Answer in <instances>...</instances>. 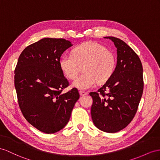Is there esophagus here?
Instances as JSON below:
<instances>
[{"instance_id": "34e87169", "label": "esophagus", "mask_w": 160, "mask_h": 160, "mask_svg": "<svg viewBox=\"0 0 160 160\" xmlns=\"http://www.w3.org/2000/svg\"><path fill=\"white\" fill-rule=\"evenodd\" d=\"M79 93H80V96H84V95H87V92L82 91H79Z\"/></svg>"}]
</instances>
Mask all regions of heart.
Returning a JSON list of instances; mask_svg holds the SVG:
<instances>
[{
  "label": "heart",
  "mask_w": 160,
  "mask_h": 160,
  "mask_svg": "<svg viewBox=\"0 0 160 160\" xmlns=\"http://www.w3.org/2000/svg\"><path fill=\"white\" fill-rule=\"evenodd\" d=\"M60 68L68 78L75 79L82 70L83 73L73 82L80 90H88L98 82L109 80L115 71L116 61L112 52L96 42H86L78 45L72 54L64 55L60 60Z\"/></svg>",
  "instance_id": "obj_1"
}]
</instances>
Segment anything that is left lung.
<instances>
[{
	"label": "left lung",
	"mask_w": 160,
	"mask_h": 160,
	"mask_svg": "<svg viewBox=\"0 0 160 160\" xmlns=\"http://www.w3.org/2000/svg\"><path fill=\"white\" fill-rule=\"evenodd\" d=\"M109 38L117 48V65L112 76L97 92H90L92 120L97 128L117 132L128 126L137 113L143 91L142 66L138 56L124 41Z\"/></svg>",
	"instance_id": "obj_1"
}]
</instances>
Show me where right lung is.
<instances>
[{"mask_svg":"<svg viewBox=\"0 0 160 160\" xmlns=\"http://www.w3.org/2000/svg\"><path fill=\"white\" fill-rule=\"evenodd\" d=\"M72 46L63 38H44L19 55L14 83L19 108L26 120L41 132H58L68 124L80 95L69 86L60 68L63 52Z\"/></svg>","mask_w":160,"mask_h":160,"instance_id":"obj_1","label":"right lung"}]
</instances>
